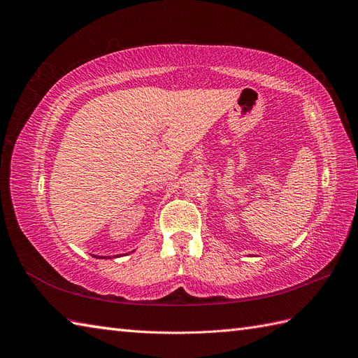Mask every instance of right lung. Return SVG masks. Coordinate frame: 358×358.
<instances>
[{
  "label": "right lung",
  "mask_w": 358,
  "mask_h": 358,
  "mask_svg": "<svg viewBox=\"0 0 358 358\" xmlns=\"http://www.w3.org/2000/svg\"><path fill=\"white\" fill-rule=\"evenodd\" d=\"M99 258H107V257H99ZM110 258V257H109Z\"/></svg>",
  "instance_id": "add662e5"
}]
</instances>
